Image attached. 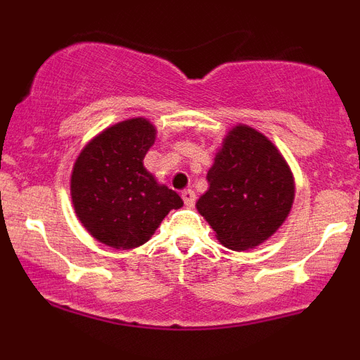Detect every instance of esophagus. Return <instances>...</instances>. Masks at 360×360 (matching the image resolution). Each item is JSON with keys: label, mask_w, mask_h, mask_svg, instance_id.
<instances>
[{"label": "esophagus", "mask_w": 360, "mask_h": 360, "mask_svg": "<svg viewBox=\"0 0 360 360\" xmlns=\"http://www.w3.org/2000/svg\"><path fill=\"white\" fill-rule=\"evenodd\" d=\"M181 196H183V201H184L186 206H193L194 201H196V194H194L193 189H186V191H183Z\"/></svg>", "instance_id": "1"}]
</instances>
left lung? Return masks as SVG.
Returning <instances> with one entry per match:
<instances>
[{
  "mask_svg": "<svg viewBox=\"0 0 360 360\" xmlns=\"http://www.w3.org/2000/svg\"><path fill=\"white\" fill-rule=\"evenodd\" d=\"M196 208L232 250H247L283 225L295 200L286 160L262 134L238 125L223 140Z\"/></svg>",
  "mask_w": 360,
  "mask_h": 360,
  "instance_id": "8db88e82",
  "label": "left lung"
}]
</instances>
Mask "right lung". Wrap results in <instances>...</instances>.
Listing matches in <instances>:
<instances>
[{"instance_id": "obj_1", "label": "right lung", "mask_w": 360, "mask_h": 360, "mask_svg": "<svg viewBox=\"0 0 360 360\" xmlns=\"http://www.w3.org/2000/svg\"><path fill=\"white\" fill-rule=\"evenodd\" d=\"M155 142L154 125L131 118L106 128L74 164L71 196L77 217L96 240L135 249L154 235L164 217L183 206L167 186L143 167Z\"/></svg>"}]
</instances>
